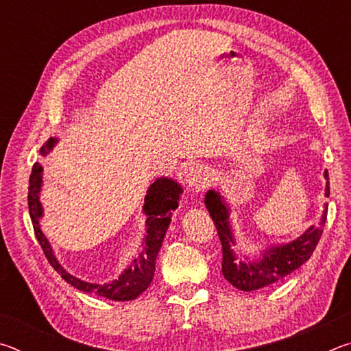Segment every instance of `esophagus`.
Instances as JSON below:
<instances>
[{
    "label": "esophagus",
    "instance_id": "obj_1",
    "mask_svg": "<svg viewBox=\"0 0 351 351\" xmlns=\"http://www.w3.org/2000/svg\"><path fill=\"white\" fill-rule=\"evenodd\" d=\"M184 181H186V186L189 190L199 192V190H203L206 187L207 178L201 167H190L186 171V178H184Z\"/></svg>",
    "mask_w": 351,
    "mask_h": 351
}]
</instances>
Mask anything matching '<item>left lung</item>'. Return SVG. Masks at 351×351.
Returning a JSON list of instances; mask_svg holds the SVG:
<instances>
[{"instance_id": "1", "label": "left lung", "mask_w": 351, "mask_h": 351, "mask_svg": "<svg viewBox=\"0 0 351 351\" xmlns=\"http://www.w3.org/2000/svg\"><path fill=\"white\" fill-rule=\"evenodd\" d=\"M324 178L326 180L325 197H330L328 171L326 170ZM204 204L217 226V232L223 246V276L226 280L241 291H255L268 287V285L289 276L291 272L300 268L306 260H310L320 240V235L324 232L326 209H328V204H325L320 223L310 226L297 239L268 246L260 252L258 258H249L247 255L239 257L234 251L237 239L232 224H230V207L223 195L218 190H207Z\"/></svg>"}]
</instances>
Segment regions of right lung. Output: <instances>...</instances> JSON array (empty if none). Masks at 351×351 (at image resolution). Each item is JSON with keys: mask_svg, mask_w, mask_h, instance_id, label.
Instances as JSON below:
<instances>
[{"mask_svg": "<svg viewBox=\"0 0 351 351\" xmlns=\"http://www.w3.org/2000/svg\"><path fill=\"white\" fill-rule=\"evenodd\" d=\"M58 142L57 138H49V141L40 148L41 156H46L52 152ZM43 187V167L38 162L34 164L31 178H29V215H31L35 237L40 243L41 249L46 255L52 268L62 276L64 282H68L71 287L88 294H96L110 300L125 302L133 300L139 294L144 293L152 283L154 276V265H156V257L159 249L162 246L165 232H167L169 224L171 221V212H173L180 203V197L182 193L181 184L170 180V178H156V181L150 184L144 198V213L147 215V235L144 241L141 243V252L136 258L132 260L127 269L121 272L116 280L108 283H90L75 277L63 268L58 263L49 240L46 239L45 234L40 229V218L43 217V206L40 203V192Z\"/></svg>", "mask_w": 351, "mask_h": 351, "instance_id": "add662e5", "label": "right lung"}]
</instances>
